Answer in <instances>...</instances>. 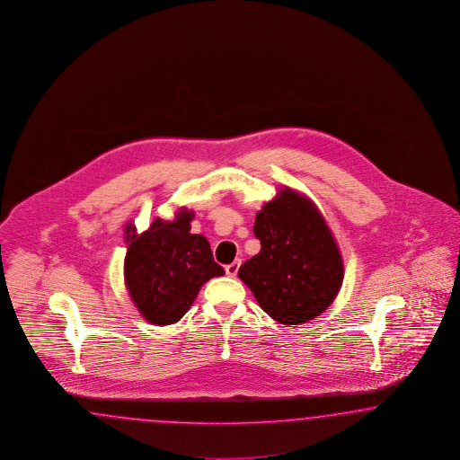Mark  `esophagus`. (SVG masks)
I'll return each instance as SVG.
<instances>
[{"instance_id": "34e87169", "label": "esophagus", "mask_w": 460, "mask_h": 460, "mask_svg": "<svg viewBox=\"0 0 460 460\" xmlns=\"http://www.w3.org/2000/svg\"><path fill=\"white\" fill-rule=\"evenodd\" d=\"M238 269H240V260H235L234 263H230V265H226V267H225V271H226V275H228V277H235Z\"/></svg>"}]
</instances>
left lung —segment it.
<instances>
[{
	"mask_svg": "<svg viewBox=\"0 0 460 460\" xmlns=\"http://www.w3.org/2000/svg\"><path fill=\"white\" fill-rule=\"evenodd\" d=\"M253 234L261 248L238 277L263 312L283 325L323 314L341 290L343 261L314 201L285 187L257 213Z\"/></svg>",
	"mask_w": 460,
	"mask_h": 460,
	"instance_id": "left-lung-1",
	"label": "left lung"
}]
</instances>
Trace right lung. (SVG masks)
Instances as JSON below:
<instances>
[{
  "label": "right lung",
  "instance_id": "obj_1",
  "mask_svg": "<svg viewBox=\"0 0 460 460\" xmlns=\"http://www.w3.org/2000/svg\"><path fill=\"white\" fill-rule=\"evenodd\" d=\"M193 212L180 208L175 220L155 218L137 234L127 225L125 283L142 317L154 325L175 323L189 312L201 285L225 270L213 260L208 240L190 234Z\"/></svg>",
  "mask_w": 460,
  "mask_h": 460
}]
</instances>
